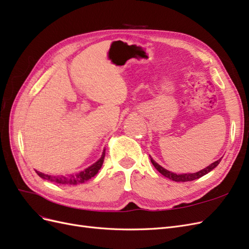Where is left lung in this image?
<instances>
[{
	"label": "left lung",
	"mask_w": 249,
	"mask_h": 249,
	"mask_svg": "<svg viewBox=\"0 0 249 249\" xmlns=\"http://www.w3.org/2000/svg\"><path fill=\"white\" fill-rule=\"evenodd\" d=\"M150 161H152V163H153L154 166L156 167V169L159 171L160 173H162L164 177H166L169 179L175 180V182H183L184 183V182H190V180L197 179V178L203 177L205 175H207V173H209L211 170H213L217 166V165L220 163L221 159L215 161L214 163L211 164L210 166H208L207 168L202 169V170H200V171H198L196 173H185V175H177V173L170 172V171H168L166 169H164L163 167H161L160 165L158 164V163H156L153 159H150Z\"/></svg>",
	"instance_id": "8db88e82"
}]
</instances>
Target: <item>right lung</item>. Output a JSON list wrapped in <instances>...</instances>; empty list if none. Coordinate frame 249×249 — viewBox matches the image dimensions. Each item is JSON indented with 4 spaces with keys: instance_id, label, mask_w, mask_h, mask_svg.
<instances>
[{
    "instance_id": "obj_1",
    "label": "right lung",
    "mask_w": 249,
    "mask_h": 249,
    "mask_svg": "<svg viewBox=\"0 0 249 249\" xmlns=\"http://www.w3.org/2000/svg\"><path fill=\"white\" fill-rule=\"evenodd\" d=\"M104 159H105V152L103 153L101 159L99 161L95 162L93 165L89 166L85 170L81 171L80 173H78V175H76V176L71 175V176H66V177H63V176L54 177V176L44 175V173L39 172L37 170H36V173L40 178H42L44 179H48V180H50V182H54V183L62 184V185H78V184H81V183H84V182H86V180L93 178L96 175V173L99 172V170L101 169L103 162H104Z\"/></svg>"
}]
</instances>
